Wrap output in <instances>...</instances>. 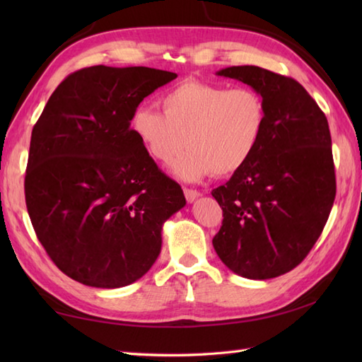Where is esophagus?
I'll list each match as a JSON object with an SVG mask.
<instances>
[{
	"instance_id": "1",
	"label": "esophagus",
	"mask_w": 362,
	"mask_h": 362,
	"mask_svg": "<svg viewBox=\"0 0 362 362\" xmlns=\"http://www.w3.org/2000/svg\"><path fill=\"white\" fill-rule=\"evenodd\" d=\"M183 193H185V197H187V201L191 204V202H194L196 199L201 196V193H199L197 189H191V188H183Z\"/></svg>"
}]
</instances>
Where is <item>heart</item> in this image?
<instances>
[{"mask_svg":"<svg viewBox=\"0 0 362 362\" xmlns=\"http://www.w3.org/2000/svg\"><path fill=\"white\" fill-rule=\"evenodd\" d=\"M163 112L136 107L130 130L161 165L175 161L174 174L196 182L233 175L255 153L266 127V105L255 90L187 81L161 99Z\"/></svg>","mask_w":362,"mask_h":362,"instance_id":"obj_1","label":"heart"}]
</instances>
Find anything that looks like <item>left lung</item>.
Wrapping results in <instances>:
<instances>
[{"mask_svg":"<svg viewBox=\"0 0 362 362\" xmlns=\"http://www.w3.org/2000/svg\"><path fill=\"white\" fill-rule=\"evenodd\" d=\"M263 98L266 127L247 165L211 191L222 209L213 247L230 271L252 280L286 274L308 255L336 196L325 113L297 81L264 68L216 73Z\"/></svg>","mask_w":362,"mask_h":362,"instance_id":"left-lung-1","label":"left lung"}]
</instances>
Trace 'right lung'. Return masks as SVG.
<instances>
[{"label":"right lung","instance_id":"right-lung-1","mask_svg":"<svg viewBox=\"0 0 362 362\" xmlns=\"http://www.w3.org/2000/svg\"><path fill=\"white\" fill-rule=\"evenodd\" d=\"M175 78L148 66L83 68L60 82L35 122L26 206L38 241L70 279L122 288L160 255L161 228L187 201L136 140L130 118Z\"/></svg>","mask_w":362,"mask_h":362}]
</instances>
